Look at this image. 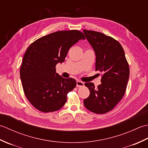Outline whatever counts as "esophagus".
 <instances>
[{
	"mask_svg": "<svg viewBox=\"0 0 148 148\" xmlns=\"http://www.w3.org/2000/svg\"><path fill=\"white\" fill-rule=\"evenodd\" d=\"M76 86L77 87H82V86H84V83L82 82V81L77 80L76 81Z\"/></svg>",
	"mask_w": 148,
	"mask_h": 148,
	"instance_id": "1",
	"label": "esophagus"
}]
</instances>
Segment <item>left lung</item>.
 Wrapping results in <instances>:
<instances>
[{"instance_id":"1","label":"left lung","mask_w":148,"mask_h":148,"mask_svg":"<svg viewBox=\"0 0 148 148\" xmlns=\"http://www.w3.org/2000/svg\"><path fill=\"white\" fill-rule=\"evenodd\" d=\"M96 56L95 71L101 72L97 88L85 83L90 95L83 100L85 108L96 114H104L114 108L123 97L129 78V65L121 45L112 37L95 31L83 30Z\"/></svg>"}]
</instances>
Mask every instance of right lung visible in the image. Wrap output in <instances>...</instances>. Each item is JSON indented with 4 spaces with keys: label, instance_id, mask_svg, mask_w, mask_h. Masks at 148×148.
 <instances>
[{
    "label": "right lung",
    "instance_id": "obj_1",
    "mask_svg": "<svg viewBox=\"0 0 148 148\" xmlns=\"http://www.w3.org/2000/svg\"><path fill=\"white\" fill-rule=\"evenodd\" d=\"M81 39L84 36L80 31H58L36 40L25 53L20 70L22 86L27 99L39 111L61 109L67 93L76 87V80L62 77L55 67L64 62L69 49Z\"/></svg>",
    "mask_w": 148,
    "mask_h": 148
}]
</instances>
